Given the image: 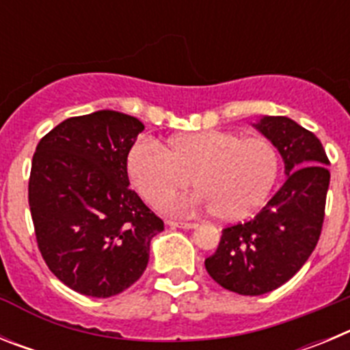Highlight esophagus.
I'll use <instances>...</instances> for the list:
<instances>
[{
	"mask_svg": "<svg viewBox=\"0 0 350 350\" xmlns=\"http://www.w3.org/2000/svg\"><path fill=\"white\" fill-rule=\"evenodd\" d=\"M166 224L172 226V228H182V230H193V228H196L198 226V224H194V222L175 221V219H170V221H166Z\"/></svg>",
	"mask_w": 350,
	"mask_h": 350,
	"instance_id": "1",
	"label": "esophagus"
}]
</instances>
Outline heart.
<instances>
[{
	"mask_svg": "<svg viewBox=\"0 0 350 350\" xmlns=\"http://www.w3.org/2000/svg\"><path fill=\"white\" fill-rule=\"evenodd\" d=\"M279 154L265 138L234 131L180 135L163 148L138 140L128 154V173L144 200L159 205L191 184L200 187L170 210H213L221 221H240L262 205L279 177Z\"/></svg>",
	"mask_w": 350,
	"mask_h": 350,
	"instance_id": "obj_1",
	"label": "heart"
}]
</instances>
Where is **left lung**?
<instances>
[{
    "label": "left lung",
    "mask_w": 350,
    "mask_h": 350,
    "mask_svg": "<svg viewBox=\"0 0 350 350\" xmlns=\"http://www.w3.org/2000/svg\"><path fill=\"white\" fill-rule=\"evenodd\" d=\"M256 129L277 147L286 182L261 212L222 230L205 268L219 286L243 296L277 289L307 262L319 242L329 172L323 144L289 117L265 116Z\"/></svg>",
    "instance_id": "1"
}]
</instances>
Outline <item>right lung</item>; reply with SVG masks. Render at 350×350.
Here are the masks:
<instances>
[{
  "instance_id": "add662e5",
  "label": "right lung",
  "mask_w": 350,
  "mask_h": 350,
  "mask_svg": "<svg viewBox=\"0 0 350 350\" xmlns=\"http://www.w3.org/2000/svg\"><path fill=\"white\" fill-rule=\"evenodd\" d=\"M145 126L116 110L70 117L36 145L29 208L49 270L70 289L110 298L147 268L165 224L128 187V154Z\"/></svg>"
}]
</instances>
